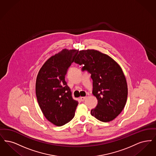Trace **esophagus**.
Returning a JSON list of instances; mask_svg holds the SVG:
<instances>
[{"instance_id": "1", "label": "esophagus", "mask_w": 156, "mask_h": 156, "mask_svg": "<svg viewBox=\"0 0 156 156\" xmlns=\"http://www.w3.org/2000/svg\"><path fill=\"white\" fill-rule=\"evenodd\" d=\"M86 98H87V97H80V100H81L82 101H83L84 100L86 99Z\"/></svg>"}]
</instances>
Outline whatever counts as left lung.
<instances>
[{"mask_svg": "<svg viewBox=\"0 0 156 156\" xmlns=\"http://www.w3.org/2000/svg\"><path fill=\"white\" fill-rule=\"evenodd\" d=\"M75 62L84 65L82 71L91 74L92 94L98 99L92 115L105 122L115 119L124 109L128 96L127 83L120 66L110 56L94 49L80 51Z\"/></svg>", "mask_w": 156, "mask_h": 156, "instance_id": "left-lung-1", "label": "left lung"}]
</instances>
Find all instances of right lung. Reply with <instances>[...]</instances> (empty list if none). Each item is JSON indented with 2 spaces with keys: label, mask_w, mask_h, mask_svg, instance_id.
<instances>
[{
  "label": "right lung",
  "mask_w": 156,
  "mask_h": 156,
  "mask_svg": "<svg viewBox=\"0 0 156 156\" xmlns=\"http://www.w3.org/2000/svg\"><path fill=\"white\" fill-rule=\"evenodd\" d=\"M78 54V50L63 49L44 62L37 77L39 106L46 119L58 126L74 118L78 105L65 81L67 70Z\"/></svg>",
  "instance_id": "obj_1"
}]
</instances>
